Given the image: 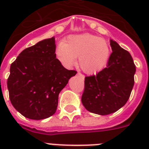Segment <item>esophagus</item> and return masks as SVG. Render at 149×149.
<instances>
[{"instance_id":"1","label":"esophagus","mask_w":149,"mask_h":149,"mask_svg":"<svg viewBox=\"0 0 149 149\" xmlns=\"http://www.w3.org/2000/svg\"><path fill=\"white\" fill-rule=\"evenodd\" d=\"M77 76H79V77H81V79H83V80H84V74H82L77 73Z\"/></svg>"}]
</instances>
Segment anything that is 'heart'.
I'll use <instances>...</instances> for the list:
<instances>
[{
  "label": "heart",
  "mask_w": 149,
  "mask_h": 149,
  "mask_svg": "<svg viewBox=\"0 0 149 149\" xmlns=\"http://www.w3.org/2000/svg\"><path fill=\"white\" fill-rule=\"evenodd\" d=\"M111 48L105 39L89 33L69 36L59 45L56 57L65 67L70 68L77 62L84 72L94 74L107 65Z\"/></svg>",
  "instance_id": "b5f03b06"
}]
</instances>
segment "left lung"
Returning <instances> with one entry per match:
<instances>
[{
    "mask_svg": "<svg viewBox=\"0 0 149 149\" xmlns=\"http://www.w3.org/2000/svg\"><path fill=\"white\" fill-rule=\"evenodd\" d=\"M112 54L107 68L85 77L81 101L88 111L104 116L125 104L134 84L136 66L128 51L110 39Z\"/></svg>",
    "mask_w": 149,
    "mask_h": 149,
    "instance_id": "8db88e82",
    "label": "left lung"
}]
</instances>
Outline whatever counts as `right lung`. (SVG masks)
<instances>
[{
	"instance_id": "obj_1",
	"label": "right lung",
	"mask_w": 149,
	"mask_h": 149,
	"mask_svg": "<svg viewBox=\"0 0 149 149\" xmlns=\"http://www.w3.org/2000/svg\"><path fill=\"white\" fill-rule=\"evenodd\" d=\"M54 37L22 51L10 65L7 79L13 106L26 118L40 120L55 113L59 94L77 72L56 58Z\"/></svg>"
}]
</instances>
